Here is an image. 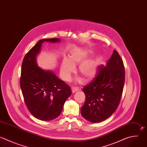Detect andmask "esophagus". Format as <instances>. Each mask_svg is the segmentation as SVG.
I'll use <instances>...</instances> for the list:
<instances>
[{
    "label": "esophagus",
    "instance_id": "1",
    "mask_svg": "<svg viewBox=\"0 0 147 147\" xmlns=\"http://www.w3.org/2000/svg\"><path fill=\"white\" fill-rule=\"evenodd\" d=\"M71 89H72V91L73 93L75 92L76 91H77L78 90V88H76V87H72Z\"/></svg>",
    "mask_w": 147,
    "mask_h": 147
}]
</instances>
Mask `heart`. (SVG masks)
I'll list each match as a JSON object with an SVG mask.
<instances>
[{
	"instance_id": "obj_1",
	"label": "heart",
	"mask_w": 147,
	"mask_h": 147,
	"mask_svg": "<svg viewBox=\"0 0 147 147\" xmlns=\"http://www.w3.org/2000/svg\"><path fill=\"white\" fill-rule=\"evenodd\" d=\"M93 55V52L87 49H79L70 55L69 59H63L60 67V72L63 79L65 81H69L72 74L75 71V67L79 65L78 72L85 81L92 79L96 75L99 60L97 57L87 59Z\"/></svg>"
}]
</instances>
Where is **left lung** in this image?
I'll return each mask as SVG.
<instances>
[{
	"instance_id": "left-lung-1",
	"label": "left lung",
	"mask_w": 147,
	"mask_h": 147,
	"mask_svg": "<svg viewBox=\"0 0 147 147\" xmlns=\"http://www.w3.org/2000/svg\"><path fill=\"white\" fill-rule=\"evenodd\" d=\"M125 83V68L117 51L105 67H98L95 76L82 89L86 101L81 108L84 118L95 123L103 121L117 109Z\"/></svg>"
}]
</instances>
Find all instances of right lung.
I'll use <instances>...</instances> for the list:
<instances>
[{
  "instance_id": "add662e5",
  "label": "right lung",
  "mask_w": 147,
  "mask_h": 147,
  "mask_svg": "<svg viewBox=\"0 0 147 147\" xmlns=\"http://www.w3.org/2000/svg\"><path fill=\"white\" fill-rule=\"evenodd\" d=\"M45 41L56 42L60 40H41L26 53L22 64L20 86L30 113L40 120L50 121L61 114L65 100L71 95V87L53 72L37 65L36 57Z\"/></svg>"
}]
</instances>
